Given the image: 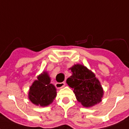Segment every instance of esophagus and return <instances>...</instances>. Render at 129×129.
Listing matches in <instances>:
<instances>
[{
    "instance_id": "obj_1",
    "label": "esophagus",
    "mask_w": 129,
    "mask_h": 129,
    "mask_svg": "<svg viewBox=\"0 0 129 129\" xmlns=\"http://www.w3.org/2000/svg\"><path fill=\"white\" fill-rule=\"evenodd\" d=\"M66 85V82H62V83H56V87L58 88H61Z\"/></svg>"
}]
</instances>
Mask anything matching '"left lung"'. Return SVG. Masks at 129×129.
I'll return each instance as SVG.
<instances>
[{
    "mask_svg": "<svg viewBox=\"0 0 129 129\" xmlns=\"http://www.w3.org/2000/svg\"><path fill=\"white\" fill-rule=\"evenodd\" d=\"M70 70L72 75L67 83L73 89L78 102L86 108L101 102L104 91L95 75L83 65H75Z\"/></svg>",
    "mask_w": 129,
    "mask_h": 129,
    "instance_id": "8db88e82",
    "label": "left lung"
}]
</instances>
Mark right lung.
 I'll return each instance as SVG.
<instances>
[{"label":"right lung","instance_id":"obj_1","mask_svg":"<svg viewBox=\"0 0 129 129\" xmlns=\"http://www.w3.org/2000/svg\"><path fill=\"white\" fill-rule=\"evenodd\" d=\"M56 96L54 85L50 83V79L46 72L38 77L30 87L29 98L32 103L41 106H46L51 104Z\"/></svg>","mask_w":129,"mask_h":129}]
</instances>
